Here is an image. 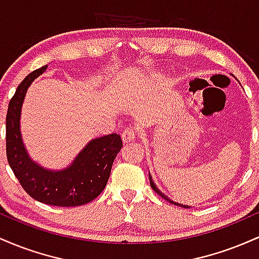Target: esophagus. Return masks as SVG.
Masks as SVG:
<instances>
[{"mask_svg": "<svg viewBox=\"0 0 259 259\" xmlns=\"http://www.w3.org/2000/svg\"><path fill=\"white\" fill-rule=\"evenodd\" d=\"M136 136H138V130L134 129V127H127L121 134V140L124 141V144H127V142L134 141L136 139Z\"/></svg>", "mask_w": 259, "mask_h": 259, "instance_id": "34e87169", "label": "esophagus"}]
</instances>
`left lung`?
I'll return each mask as SVG.
<instances>
[{
	"label": "left lung",
	"instance_id": "1",
	"mask_svg": "<svg viewBox=\"0 0 259 259\" xmlns=\"http://www.w3.org/2000/svg\"><path fill=\"white\" fill-rule=\"evenodd\" d=\"M150 183H151V187H152V189L154 190V191H156L157 194H158V195L162 196V197L164 198V200H167V201L169 202V203H171V204H175V206H179V207H184V208H186V207H187V206H184V204H179V203H177V202H173V201H171V200H169V198L167 197V196H164V195H163L162 192H160L159 190L157 189L156 185H154V183H153V181H152V178H151V177H150Z\"/></svg>",
	"mask_w": 259,
	"mask_h": 259
}]
</instances>
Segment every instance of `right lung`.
Wrapping results in <instances>:
<instances>
[{"label": "right lung", "mask_w": 259, "mask_h": 259, "mask_svg": "<svg viewBox=\"0 0 259 259\" xmlns=\"http://www.w3.org/2000/svg\"><path fill=\"white\" fill-rule=\"evenodd\" d=\"M46 68L44 65L25 76L10 101L6 117L7 159L20 185L34 200L50 206H81L103 191L123 142L117 134L92 140L73 164L62 171L46 170L30 160L20 138V109L29 85Z\"/></svg>", "instance_id": "add662e5"}]
</instances>
